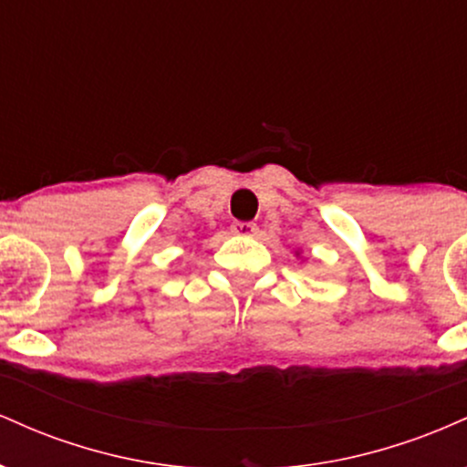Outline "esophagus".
<instances>
[{"label":"esophagus","mask_w":467,"mask_h":467,"mask_svg":"<svg viewBox=\"0 0 467 467\" xmlns=\"http://www.w3.org/2000/svg\"><path fill=\"white\" fill-rule=\"evenodd\" d=\"M233 233L239 234V237H254V234L259 233V228H256V223L252 222H234Z\"/></svg>","instance_id":"esophagus-1"}]
</instances>
